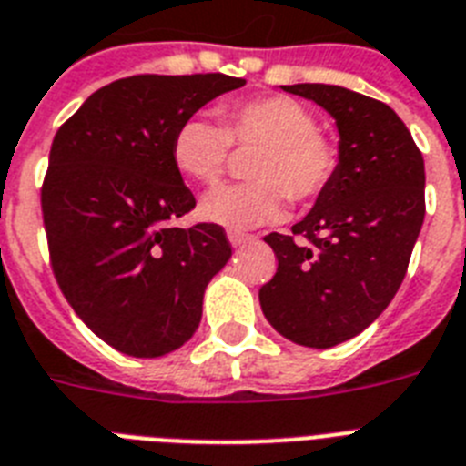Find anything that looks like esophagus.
<instances>
[{
    "mask_svg": "<svg viewBox=\"0 0 466 466\" xmlns=\"http://www.w3.org/2000/svg\"><path fill=\"white\" fill-rule=\"evenodd\" d=\"M227 237H229V241H232V246H244V244H248V241L256 239L253 234L239 232V229H229V232H227Z\"/></svg>",
    "mask_w": 466,
    "mask_h": 466,
    "instance_id": "34e87169",
    "label": "esophagus"
}]
</instances>
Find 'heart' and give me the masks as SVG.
<instances>
[{"label": "heart", "mask_w": 466, "mask_h": 466, "mask_svg": "<svg viewBox=\"0 0 466 466\" xmlns=\"http://www.w3.org/2000/svg\"><path fill=\"white\" fill-rule=\"evenodd\" d=\"M234 147H258L248 163L251 182L218 187L203 198L201 213L213 222L244 229L277 220L287 198L306 203L329 189L341 148L318 130L315 113L291 96H256L222 108V125L189 116L177 125L170 154L194 182L215 185L225 175Z\"/></svg>", "instance_id": "1"}]
</instances>
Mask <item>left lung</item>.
I'll use <instances>...</instances> for the list:
<instances>
[{
    "label": "left lung",
    "instance_id": "obj_1",
    "mask_svg": "<svg viewBox=\"0 0 466 466\" xmlns=\"http://www.w3.org/2000/svg\"><path fill=\"white\" fill-rule=\"evenodd\" d=\"M284 92L334 116L341 166L291 234L265 237L277 272L258 296L289 341L331 348L367 329L405 279L426 213L424 158L384 101L319 82Z\"/></svg>",
    "mask_w": 466,
    "mask_h": 466
}]
</instances>
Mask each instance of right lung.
<instances>
[{
    "label": "right lung",
    "instance_id": "add662e5",
    "mask_svg": "<svg viewBox=\"0 0 466 466\" xmlns=\"http://www.w3.org/2000/svg\"><path fill=\"white\" fill-rule=\"evenodd\" d=\"M241 85L225 73L123 77L54 135L42 182L49 263L77 318L120 353L158 358L189 341L203 291L232 256L220 225L175 227L197 198L170 144L182 120Z\"/></svg>",
    "mask_w": 466,
    "mask_h": 466
}]
</instances>
